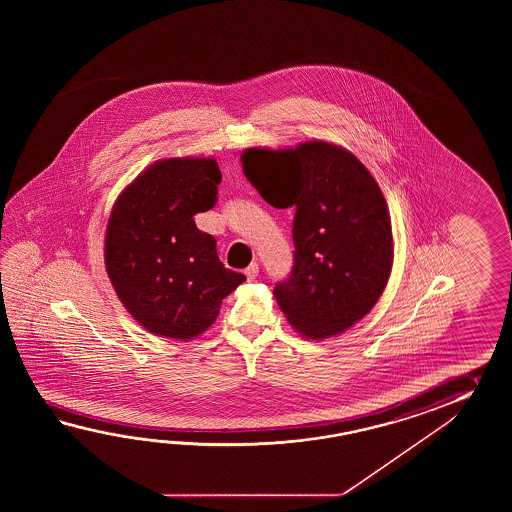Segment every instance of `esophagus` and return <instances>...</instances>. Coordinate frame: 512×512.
I'll list each match as a JSON object with an SVG mask.
<instances>
[{
	"label": "esophagus",
	"instance_id": "esophagus-1",
	"mask_svg": "<svg viewBox=\"0 0 512 512\" xmlns=\"http://www.w3.org/2000/svg\"><path fill=\"white\" fill-rule=\"evenodd\" d=\"M258 272H260V267H258V263L254 261V263H251L247 269H245V274H247V280L249 282H254L256 278H258Z\"/></svg>",
	"mask_w": 512,
	"mask_h": 512
}]
</instances>
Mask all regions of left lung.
<instances>
[{
    "label": "left lung",
    "mask_w": 512,
    "mask_h": 512,
    "mask_svg": "<svg viewBox=\"0 0 512 512\" xmlns=\"http://www.w3.org/2000/svg\"><path fill=\"white\" fill-rule=\"evenodd\" d=\"M243 172L272 207H294V263L274 296L307 338L346 331L368 315L390 278L392 225L377 181L353 153L327 142L251 148Z\"/></svg>",
    "instance_id": "left-lung-1"
}]
</instances>
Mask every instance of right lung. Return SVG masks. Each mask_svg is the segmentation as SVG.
Returning a JSON list of instances; mask_svg holds the SVG:
<instances>
[{
  "mask_svg": "<svg viewBox=\"0 0 512 512\" xmlns=\"http://www.w3.org/2000/svg\"><path fill=\"white\" fill-rule=\"evenodd\" d=\"M214 159L152 164L120 194L106 230V271L120 302L153 335L194 338L214 324L245 274L219 261L194 216L218 203Z\"/></svg>",
  "mask_w": 512,
  "mask_h": 512,
  "instance_id": "1",
  "label": "right lung"
}]
</instances>
